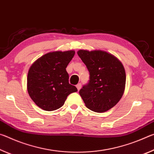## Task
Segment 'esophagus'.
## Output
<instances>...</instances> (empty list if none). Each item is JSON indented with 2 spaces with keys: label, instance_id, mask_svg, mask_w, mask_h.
Wrapping results in <instances>:
<instances>
[{
  "label": "esophagus",
  "instance_id": "obj_1",
  "mask_svg": "<svg viewBox=\"0 0 154 154\" xmlns=\"http://www.w3.org/2000/svg\"><path fill=\"white\" fill-rule=\"evenodd\" d=\"M76 87L77 88V90H79L81 89V88H82V83H78V84L76 85Z\"/></svg>",
  "mask_w": 154,
  "mask_h": 154
}]
</instances>
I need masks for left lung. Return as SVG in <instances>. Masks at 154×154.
Returning <instances> with one entry per match:
<instances>
[{
    "instance_id": "obj_1",
    "label": "left lung",
    "mask_w": 154,
    "mask_h": 154,
    "mask_svg": "<svg viewBox=\"0 0 154 154\" xmlns=\"http://www.w3.org/2000/svg\"><path fill=\"white\" fill-rule=\"evenodd\" d=\"M90 72V80L79 90L87 107L103 113L118 103L123 96L126 72L119 60L105 51H77Z\"/></svg>"
}]
</instances>
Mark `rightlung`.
Returning a JSON list of instances; mask_svg holds the SVG:
<instances>
[{
  "instance_id": "1",
  "label": "right lung",
  "mask_w": 154,
  "mask_h": 154,
  "mask_svg": "<svg viewBox=\"0 0 154 154\" xmlns=\"http://www.w3.org/2000/svg\"><path fill=\"white\" fill-rule=\"evenodd\" d=\"M75 53L72 50L49 52L30 66L27 77L28 92L41 109L56 110L64 105L70 94L77 91L69 83L66 70Z\"/></svg>"
}]
</instances>
